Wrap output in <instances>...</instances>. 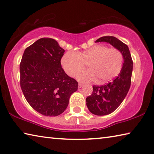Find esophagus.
<instances>
[{
	"label": "esophagus",
	"mask_w": 154,
	"mask_h": 154,
	"mask_svg": "<svg viewBox=\"0 0 154 154\" xmlns=\"http://www.w3.org/2000/svg\"><path fill=\"white\" fill-rule=\"evenodd\" d=\"M83 84H82V83H79V84H78V88H82L83 87Z\"/></svg>",
	"instance_id": "1"
}]
</instances>
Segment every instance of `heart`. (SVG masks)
Listing matches in <instances>:
<instances>
[{
    "mask_svg": "<svg viewBox=\"0 0 154 154\" xmlns=\"http://www.w3.org/2000/svg\"><path fill=\"white\" fill-rule=\"evenodd\" d=\"M89 69L79 72L77 79L82 82L103 83L113 79L120 72L123 55L119 49L102 45H96L82 52L69 51L62 56L61 64L69 76L82 70L87 63Z\"/></svg>",
    "mask_w": 154,
    "mask_h": 154,
    "instance_id": "heart-1",
    "label": "heart"
}]
</instances>
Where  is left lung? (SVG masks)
I'll return each instance as SVG.
<instances>
[{"mask_svg":"<svg viewBox=\"0 0 154 154\" xmlns=\"http://www.w3.org/2000/svg\"><path fill=\"white\" fill-rule=\"evenodd\" d=\"M95 42L111 44L122 52L124 59L123 66L118 76L105 85H94L92 94L86 98V105L91 113L96 116H106L113 113L121 105L128 92L133 62L128 47L115 36H103Z\"/></svg>","mask_w":154,"mask_h":154,"instance_id":"1","label":"left lung"}]
</instances>
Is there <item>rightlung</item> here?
I'll return each mask as SVG.
<instances>
[{
	"label": "right lung",
	"mask_w": 154,
	"mask_h": 154,
	"mask_svg": "<svg viewBox=\"0 0 154 154\" xmlns=\"http://www.w3.org/2000/svg\"><path fill=\"white\" fill-rule=\"evenodd\" d=\"M64 49L56 40L42 38L25 49L20 64V86L27 102L45 116H57L69 105L78 83L61 66Z\"/></svg>",
	"instance_id": "1"
}]
</instances>
